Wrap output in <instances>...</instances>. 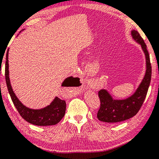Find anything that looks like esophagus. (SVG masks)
<instances>
[{
    "instance_id": "obj_1",
    "label": "esophagus",
    "mask_w": 159,
    "mask_h": 159,
    "mask_svg": "<svg viewBox=\"0 0 159 159\" xmlns=\"http://www.w3.org/2000/svg\"><path fill=\"white\" fill-rule=\"evenodd\" d=\"M79 82H80V89H82L83 88H84V84H85V80H84V79H80Z\"/></svg>"
}]
</instances>
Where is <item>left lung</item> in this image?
Segmentation results:
<instances>
[{
    "label": "left lung",
    "instance_id": "obj_1",
    "mask_svg": "<svg viewBox=\"0 0 159 159\" xmlns=\"http://www.w3.org/2000/svg\"><path fill=\"white\" fill-rule=\"evenodd\" d=\"M132 36L141 44L146 55V71L145 76L135 93L125 100H113L106 90L98 91L100 108L97 118L101 121L118 123L132 118L139 112L145 100L151 79V64L146 45L141 35L136 30H132Z\"/></svg>",
    "mask_w": 159,
    "mask_h": 159
}]
</instances>
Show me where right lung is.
<instances>
[{"mask_svg":"<svg viewBox=\"0 0 159 159\" xmlns=\"http://www.w3.org/2000/svg\"><path fill=\"white\" fill-rule=\"evenodd\" d=\"M8 50L6 53V67H5V76H6V81L7 88H8L9 94H10L11 100L18 111L19 114L21 116L23 119L35 125H56L62 119L66 113V103L64 100H61L58 97H56L54 101L48 106L39 110L30 109L23 106L19 101L17 97L13 91L9 79V71H8ZM75 79V78H73ZM70 79H66L63 83L62 86H66V83Z\"/></svg>","mask_w":159,"mask_h":159,"instance_id":"obj_1","label":"right lung"}]
</instances>
